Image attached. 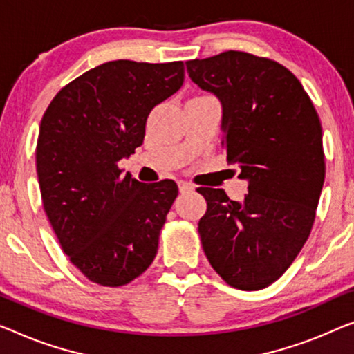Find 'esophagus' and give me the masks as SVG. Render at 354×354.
Wrapping results in <instances>:
<instances>
[{
  "mask_svg": "<svg viewBox=\"0 0 354 354\" xmlns=\"http://www.w3.org/2000/svg\"><path fill=\"white\" fill-rule=\"evenodd\" d=\"M178 186H179V192L181 194H189V192H194V184H191V183H187V181H179L178 183Z\"/></svg>",
  "mask_w": 354,
  "mask_h": 354,
  "instance_id": "1",
  "label": "esophagus"
}]
</instances>
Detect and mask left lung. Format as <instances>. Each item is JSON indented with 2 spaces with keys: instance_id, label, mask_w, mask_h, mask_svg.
Instances as JSON below:
<instances>
[{
  "instance_id": "obj_1",
  "label": "left lung",
  "mask_w": 354,
  "mask_h": 354,
  "mask_svg": "<svg viewBox=\"0 0 354 354\" xmlns=\"http://www.w3.org/2000/svg\"><path fill=\"white\" fill-rule=\"evenodd\" d=\"M189 77L223 104L227 160L248 181L243 202L198 187V234L211 267L257 291L288 270L312 232L326 165L323 130L302 84L278 62L239 50L186 62Z\"/></svg>"
}]
</instances>
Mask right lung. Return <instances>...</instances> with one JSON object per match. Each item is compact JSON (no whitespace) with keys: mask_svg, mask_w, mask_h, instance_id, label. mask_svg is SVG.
<instances>
[{"mask_svg":"<svg viewBox=\"0 0 354 354\" xmlns=\"http://www.w3.org/2000/svg\"><path fill=\"white\" fill-rule=\"evenodd\" d=\"M183 82V62H108L66 84L42 115V207L63 252L93 283L124 286L154 261L178 186L122 176L118 162L143 145L147 115Z\"/></svg>","mask_w":354,"mask_h":354,"instance_id":"right-lung-1","label":"right lung"}]
</instances>
